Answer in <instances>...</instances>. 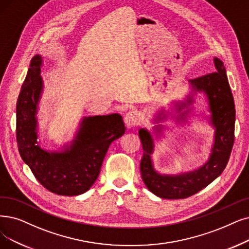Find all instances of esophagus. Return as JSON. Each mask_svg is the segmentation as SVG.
I'll return each instance as SVG.
<instances>
[{"label":"esophagus","mask_w":249,"mask_h":249,"mask_svg":"<svg viewBox=\"0 0 249 249\" xmlns=\"http://www.w3.org/2000/svg\"><path fill=\"white\" fill-rule=\"evenodd\" d=\"M140 123H141V115L136 110L128 111L124 115V124L126 127H130V128L135 127L136 125L140 124Z\"/></svg>","instance_id":"obj_1"}]
</instances>
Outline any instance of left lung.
Segmentation results:
<instances>
[{
	"label": "left lung",
	"mask_w": 249,
	"mask_h": 249,
	"mask_svg": "<svg viewBox=\"0 0 249 249\" xmlns=\"http://www.w3.org/2000/svg\"><path fill=\"white\" fill-rule=\"evenodd\" d=\"M214 71L194 79H189L191 86V93L186 97V101L180 102L178 107V122L187 124L189 113L193 110V106L188 108L194 102V95L203 93L208 104L210 116H206L214 128L213 144L212 152L207 161L196 170L181 173L177 175H164L158 173L153 164L152 154L154 152V139L146 128L139 130V137L141 139L144 154L140 163L141 176L144 184L156 196L164 199H182L199 192L210 185L220 176L229 161L232 147L234 144L235 128V105L228 82L226 68L220 59L214 57ZM186 110L182 114L183 108ZM164 111V110H163ZM162 110L159 111L153 118L155 123L162 122L165 114ZM164 116L161 117L162 113ZM155 139L162 136V124L154 127Z\"/></svg>",
	"instance_id": "8db88e82"
}]
</instances>
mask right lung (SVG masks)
I'll return each instance as SVG.
<instances>
[{
  "label": "right lung",
  "instance_id": "add662e5",
  "mask_svg": "<svg viewBox=\"0 0 249 249\" xmlns=\"http://www.w3.org/2000/svg\"><path fill=\"white\" fill-rule=\"evenodd\" d=\"M42 64L41 55L32 59L17 100L18 150L36 180L49 191L64 196L83 194L97 180L109 146L124 134L123 117L118 113L85 116L74 138L60 150L42 148L37 142L36 117L44 91Z\"/></svg>",
  "mask_w": 249,
  "mask_h": 249
}]
</instances>
